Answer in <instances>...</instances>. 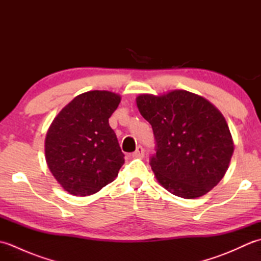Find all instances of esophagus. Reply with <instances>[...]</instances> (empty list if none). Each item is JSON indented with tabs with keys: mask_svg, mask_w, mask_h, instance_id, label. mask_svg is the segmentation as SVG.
<instances>
[{
	"mask_svg": "<svg viewBox=\"0 0 261 261\" xmlns=\"http://www.w3.org/2000/svg\"><path fill=\"white\" fill-rule=\"evenodd\" d=\"M132 156L136 157V158H142L143 156H145V149H143L142 146H138L136 151L132 153Z\"/></svg>",
	"mask_w": 261,
	"mask_h": 261,
	"instance_id": "1",
	"label": "esophagus"
}]
</instances>
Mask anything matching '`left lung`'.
Masks as SVG:
<instances>
[{"mask_svg": "<svg viewBox=\"0 0 261 261\" xmlns=\"http://www.w3.org/2000/svg\"><path fill=\"white\" fill-rule=\"evenodd\" d=\"M136 101L152 126L156 153L150 166L159 184L182 198L203 196L218 185L234 149L222 113L184 90L140 94Z\"/></svg>", "mask_w": 261, "mask_h": 261, "instance_id": "8db88e82", "label": "left lung"}]
</instances>
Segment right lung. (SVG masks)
Segmentation results:
<instances>
[{"instance_id":"add662e5","label":"right lung","mask_w":261,"mask_h":261,"mask_svg":"<svg viewBox=\"0 0 261 261\" xmlns=\"http://www.w3.org/2000/svg\"><path fill=\"white\" fill-rule=\"evenodd\" d=\"M121 96L109 91L77 95L54 119L45 140L48 168L65 191L88 196L112 182L124 164L109 118Z\"/></svg>"}]
</instances>
